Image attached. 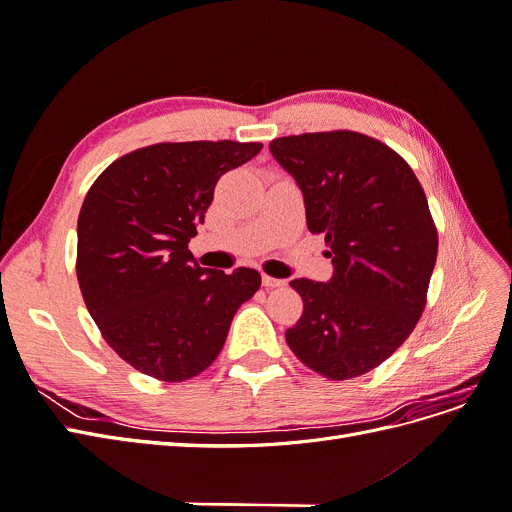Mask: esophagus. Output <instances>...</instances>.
I'll return each instance as SVG.
<instances>
[{
  "mask_svg": "<svg viewBox=\"0 0 512 512\" xmlns=\"http://www.w3.org/2000/svg\"><path fill=\"white\" fill-rule=\"evenodd\" d=\"M286 282L284 280H277V277H271V275H262V286L265 288H280L284 286Z\"/></svg>",
  "mask_w": 512,
  "mask_h": 512,
  "instance_id": "34e87169",
  "label": "esophagus"
}]
</instances>
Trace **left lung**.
I'll list each match as a JSON object with an SVG mask.
<instances>
[{
	"instance_id": "8db88e82",
	"label": "left lung",
	"mask_w": 512,
	"mask_h": 512,
	"mask_svg": "<svg viewBox=\"0 0 512 512\" xmlns=\"http://www.w3.org/2000/svg\"><path fill=\"white\" fill-rule=\"evenodd\" d=\"M269 149L333 262L329 282H290L303 316L286 342L324 378H356L389 359L423 314L438 256L425 192L404 158L359 132L284 136Z\"/></svg>"
}]
</instances>
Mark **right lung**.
Instances as JSON below:
<instances>
[{"instance_id":"right-lung-1","label":"right lung","mask_w":512,"mask_h":512,"mask_svg":"<svg viewBox=\"0 0 512 512\" xmlns=\"http://www.w3.org/2000/svg\"><path fill=\"white\" fill-rule=\"evenodd\" d=\"M260 143L192 141L136 149L108 166L81 207L76 275L91 318L123 361L164 382L207 369L256 269H203L188 250L218 179Z\"/></svg>"}]
</instances>
